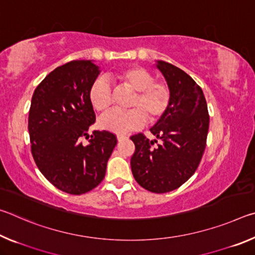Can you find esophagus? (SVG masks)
<instances>
[{"instance_id":"1","label":"esophagus","mask_w":255,"mask_h":255,"mask_svg":"<svg viewBox=\"0 0 255 255\" xmlns=\"http://www.w3.org/2000/svg\"><path fill=\"white\" fill-rule=\"evenodd\" d=\"M117 139H118V141L124 140V139H127V136H126V135H122V133H118V135H117Z\"/></svg>"}]
</instances>
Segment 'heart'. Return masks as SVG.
Masks as SVG:
<instances>
[{
  "instance_id": "heart-1",
  "label": "heart",
  "mask_w": 255,
  "mask_h": 255,
  "mask_svg": "<svg viewBox=\"0 0 255 255\" xmlns=\"http://www.w3.org/2000/svg\"><path fill=\"white\" fill-rule=\"evenodd\" d=\"M119 85L133 91L128 108L130 110H112L99 122L102 129L116 133H125L141 127L147 120L155 123L165 114L170 105L171 93L166 84L155 82L154 75L140 66L128 67L112 74ZM89 99L94 110L105 112L112 105L114 92L109 81L98 77L89 91Z\"/></svg>"
}]
</instances>
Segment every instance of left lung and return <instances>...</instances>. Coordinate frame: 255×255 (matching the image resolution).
Wrapping results in <instances>:
<instances>
[{
    "label": "left lung",
    "instance_id": "left-lung-1",
    "mask_svg": "<svg viewBox=\"0 0 255 255\" xmlns=\"http://www.w3.org/2000/svg\"><path fill=\"white\" fill-rule=\"evenodd\" d=\"M156 67L165 77L171 93L169 108L150 131L162 140L143 133L130 137L135 153L131 172L140 187L165 193L181 187L195 173L205 152L209 115L204 92L184 71L164 60Z\"/></svg>",
    "mask_w": 255,
    "mask_h": 255
}]
</instances>
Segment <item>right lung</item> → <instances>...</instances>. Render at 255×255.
Listing matches in <instances>:
<instances>
[{
	"mask_svg": "<svg viewBox=\"0 0 255 255\" xmlns=\"http://www.w3.org/2000/svg\"><path fill=\"white\" fill-rule=\"evenodd\" d=\"M100 73L92 60H73L55 68L34 90L28 129L31 153L38 169L56 188L83 195L101 183L107 163L117 145L115 133L94 130L96 114L90 88Z\"/></svg>",
	"mask_w": 255,
	"mask_h": 255,
	"instance_id": "right-lung-1",
	"label": "right lung"
}]
</instances>
